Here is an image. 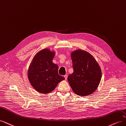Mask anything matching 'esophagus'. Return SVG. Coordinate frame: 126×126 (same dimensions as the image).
Here are the masks:
<instances>
[{
    "mask_svg": "<svg viewBox=\"0 0 126 126\" xmlns=\"http://www.w3.org/2000/svg\"><path fill=\"white\" fill-rule=\"evenodd\" d=\"M64 78H65L66 80H67V77H68V76L67 75H65L64 76Z\"/></svg>",
    "mask_w": 126,
    "mask_h": 126,
    "instance_id": "1",
    "label": "esophagus"
}]
</instances>
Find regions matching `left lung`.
Here are the masks:
<instances>
[{"label":"left lung","mask_w":126,"mask_h":126,"mask_svg":"<svg viewBox=\"0 0 126 126\" xmlns=\"http://www.w3.org/2000/svg\"><path fill=\"white\" fill-rule=\"evenodd\" d=\"M73 73L68 81L74 92L78 96L93 94L99 84L101 70L94 57L86 51L77 49L71 52Z\"/></svg>","instance_id":"obj_1"}]
</instances>
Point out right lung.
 I'll list each match as a JSON object with an SVG mask.
<instances>
[{
	"instance_id": "right-lung-1",
	"label": "right lung",
	"mask_w": 126,
	"mask_h": 126,
	"mask_svg": "<svg viewBox=\"0 0 126 126\" xmlns=\"http://www.w3.org/2000/svg\"><path fill=\"white\" fill-rule=\"evenodd\" d=\"M55 55V52L44 49L37 53L30 64L28 78L38 92L50 93L59 82L65 79L58 74V66L52 63Z\"/></svg>"
}]
</instances>
